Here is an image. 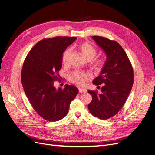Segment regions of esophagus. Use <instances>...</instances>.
<instances>
[{
	"label": "esophagus",
	"instance_id": "obj_1",
	"mask_svg": "<svg viewBox=\"0 0 155 155\" xmlns=\"http://www.w3.org/2000/svg\"><path fill=\"white\" fill-rule=\"evenodd\" d=\"M79 93H85L87 92V90L85 88H79Z\"/></svg>",
	"mask_w": 155,
	"mask_h": 155
}]
</instances>
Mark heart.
<instances>
[{
	"instance_id": "obj_1",
	"label": "heart",
	"mask_w": 155,
	"mask_h": 155,
	"mask_svg": "<svg viewBox=\"0 0 155 155\" xmlns=\"http://www.w3.org/2000/svg\"><path fill=\"white\" fill-rule=\"evenodd\" d=\"M79 50L83 56L87 60L92 59L96 54V49L91 45L84 43L79 46ZM70 49H67L64 51L62 58V62L63 64L67 63L68 56L70 55ZM94 63L96 67H100L104 63V59L101 58H97L94 60ZM91 74L87 72H81L76 70L70 74L69 76V79L72 83L78 85L83 86L85 85L88 81V79L91 78Z\"/></svg>"
}]
</instances>
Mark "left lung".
I'll use <instances>...</instances> for the list:
<instances>
[{"instance_id": "8db88e82", "label": "left lung", "mask_w": 155, "mask_h": 155, "mask_svg": "<svg viewBox=\"0 0 155 155\" xmlns=\"http://www.w3.org/2000/svg\"><path fill=\"white\" fill-rule=\"evenodd\" d=\"M92 37L105 51L107 61L100 76L92 81L101 93L98 94L97 90L88 91L92 97L88 108L94 116L107 120L118 113L127 99L134 82L133 69L118 43L104 37Z\"/></svg>"}]
</instances>
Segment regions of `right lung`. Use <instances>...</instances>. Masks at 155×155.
Segmentation results:
<instances>
[{
    "label": "right lung",
    "instance_id": "right-lung-1",
    "mask_svg": "<svg viewBox=\"0 0 155 155\" xmlns=\"http://www.w3.org/2000/svg\"><path fill=\"white\" fill-rule=\"evenodd\" d=\"M76 37L58 36L43 39L28 54L23 63L21 82L33 109L48 121L63 119L71 101L78 93L74 85L56 89L54 83L61 82L63 54Z\"/></svg>",
    "mask_w": 155,
    "mask_h": 155
}]
</instances>
